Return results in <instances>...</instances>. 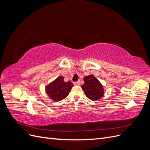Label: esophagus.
I'll return each instance as SVG.
<instances>
[{
	"mask_svg": "<svg viewBox=\"0 0 150 150\" xmlns=\"http://www.w3.org/2000/svg\"><path fill=\"white\" fill-rule=\"evenodd\" d=\"M74 84L75 86H79L80 85V81H77V82H74Z\"/></svg>",
	"mask_w": 150,
	"mask_h": 150,
	"instance_id": "34e87169",
	"label": "esophagus"
}]
</instances>
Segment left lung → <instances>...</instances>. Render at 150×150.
Instances as JSON below:
<instances>
[{
  "label": "left lung",
  "mask_w": 150,
  "mask_h": 150,
  "mask_svg": "<svg viewBox=\"0 0 150 150\" xmlns=\"http://www.w3.org/2000/svg\"><path fill=\"white\" fill-rule=\"evenodd\" d=\"M84 81V84L81 86V88L91 100L97 101L104 96L103 86L94 75L85 76Z\"/></svg>",
  "instance_id": "obj_1"
}]
</instances>
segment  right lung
<instances>
[{
	"label": "right lung",
	"mask_w": 150,
	"mask_h": 150,
	"mask_svg": "<svg viewBox=\"0 0 150 150\" xmlns=\"http://www.w3.org/2000/svg\"><path fill=\"white\" fill-rule=\"evenodd\" d=\"M73 84L70 81L65 82L64 77L59 76L51 83L46 86V93L54 101H60L65 99L69 94Z\"/></svg>",
	"instance_id": "right-lung-1"
}]
</instances>
